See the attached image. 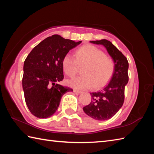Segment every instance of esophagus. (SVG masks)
<instances>
[{"label":"esophagus","instance_id":"esophagus-1","mask_svg":"<svg viewBox=\"0 0 154 154\" xmlns=\"http://www.w3.org/2000/svg\"><path fill=\"white\" fill-rule=\"evenodd\" d=\"M73 92L75 93L76 94H79V93H82V91H79V90H77V89H74V90H73Z\"/></svg>","mask_w":154,"mask_h":154}]
</instances>
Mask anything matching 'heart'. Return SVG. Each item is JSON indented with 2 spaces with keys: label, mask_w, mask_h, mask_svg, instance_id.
<instances>
[{
  "label": "heart",
  "mask_w": 154,
  "mask_h": 154,
  "mask_svg": "<svg viewBox=\"0 0 154 154\" xmlns=\"http://www.w3.org/2000/svg\"><path fill=\"white\" fill-rule=\"evenodd\" d=\"M67 54L62 60V67L67 76L74 77L83 67L81 76L69 81V85L78 89H96L105 86L112 77L115 69V63L112 57L94 45H87L75 51Z\"/></svg>",
  "instance_id": "1"
}]
</instances>
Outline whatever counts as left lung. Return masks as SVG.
Returning <instances> with one entry per match:
<instances>
[{
    "label": "left lung",
    "instance_id": "obj_1",
    "mask_svg": "<svg viewBox=\"0 0 154 154\" xmlns=\"http://www.w3.org/2000/svg\"><path fill=\"white\" fill-rule=\"evenodd\" d=\"M90 42L103 45L115 63V69L107 85L100 91L91 93L92 100L83 108L89 116L98 120H106L115 115L124 103V89L128 82V61L110 41L104 39Z\"/></svg>",
    "mask_w": 154,
    "mask_h": 154
}]
</instances>
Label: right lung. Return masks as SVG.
Instances as JSON below:
<instances>
[{
    "label": "right lung",
    "instance_id": "1",
    "mask_svg": "<svg viewBox=\"0 0 154 154\" xmlns=\"http://www.w3.org/2000/svg\"><path fill=\"white\" fill-rule=\"evenodd\" d=\"M81 43L55 34L34 47L24 63L22 87L29 110L39 119L56 112L62 96L73 89L55 83L64 78L62 60L70 50Z\"/></svg>",
    "mask_w": 154,
    "mask_h": 154
}]
</instances>
